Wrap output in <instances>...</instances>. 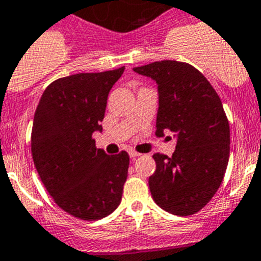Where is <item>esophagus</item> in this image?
Returning a JSON list of instances; mask_svg holds the SVG:
<instances>
[{
    "mask_svg": "<svg viewBox=\"0 0 261 261\" xmlns=\"http://www.w3.org/2000/svg\"><path fill=\"white\" fill-rule=\"evenodd\" d=\"M128 155H130V158H133V160H134V158L139 156L141 154H139V152H137V151H134V150H131V151H128Z\"/></svg>",
    "mask_w": 261,
    "mask_h": 261,
    "instance_id": "obj_1",
    "label": "esophagus"
}]
</instances>
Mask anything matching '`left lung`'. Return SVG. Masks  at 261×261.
<instances>
[{
	"label": "left lung",
	"instance_id": "8db88e82",
	"mask_svg": "<svg viewBox=\"0 0 261 261\" xmlns=\"http://www.w3.org/2000/svg\"><path fill=\"white\" fill-rule=\"evenodd\" d=\"M158 86L156 137L177 139L173 156L154 154L149 178L152 200L171 215L202 209L221 185L229 160V123L215 88L188 63L155 61L134 68Z\"/></svg>",
	"mask_w": 261,
	"mask_h": 261
}]
</instances>
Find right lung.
Returning a JSON list of instances; mask_svg holds the SVG:
<instances>
[{
	"label": "right lung",
	"mask_w": 261,
	"mask_h": 261,
	"mask_svg": "<svg viewBox=\"0 0 261 261\" xmlns=\"http://www.w3.org/2000/svg\"><path fill=\"white\" fill-rule=\"evenodd\" d=\"M114 71L76 75L46 87L36 109L32 156L40 178L64 212L82 220H100L119 206L128 171V154L96 149L107 97L123 75Z\"/></svg>",
	"instance_id": "add662e5"
}]
</instances>
